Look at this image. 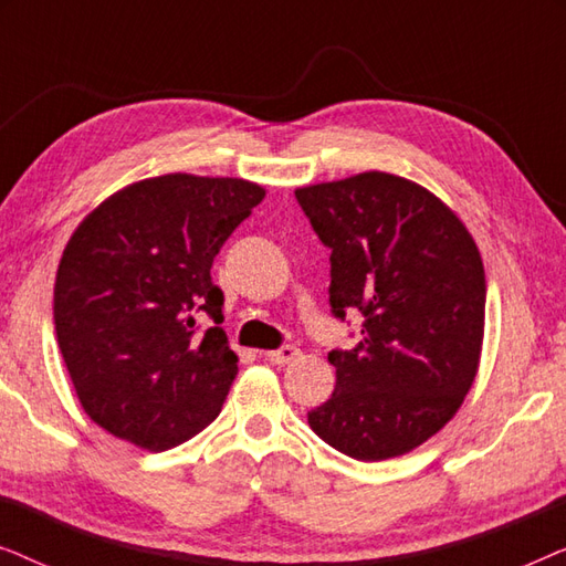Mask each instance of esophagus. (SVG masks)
Returning a JSON list of instances; mask_svg holds the SVG:
<instances>
[{
    "label": "esophagus",
    "instance_id": "1",
    "mask_svg": "<svg viewBox=\"0 0 566 566\" xmlns=\"http://www.w3.org/2000/svg\"><path fill=\"white\" fill-rule=\"evenodd\" d=\"M265 358L270 363H275V366H285V363H291V360L298 358V350L293 345H283V347H277V350L265 353Z\"/></svg>",
    "mask_w": 566,
    "mask_h": 566
}]
</instances>
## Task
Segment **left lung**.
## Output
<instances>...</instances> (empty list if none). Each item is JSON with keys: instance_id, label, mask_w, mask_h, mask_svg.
Masks as SVG:
<instances>
[{"instance_id": "8db88e82", "label": "left lung", "mask_w": 566, "mask_h": 566, "mask_svg": "<svg viewBox=\"0 0 566 566\" xmlns=\"http://www.w3.org/2000/svg\"><path fill=\"white\" fill-rule=\"evenodd\" d=\"M296 200L332 250V314H363L360 343L329 353L335 391L308 424L358 461L415 451L459 412L476 378L482 254L459 216L405 177L360 172L298 188Z\"/></svg>"}]
</instances>
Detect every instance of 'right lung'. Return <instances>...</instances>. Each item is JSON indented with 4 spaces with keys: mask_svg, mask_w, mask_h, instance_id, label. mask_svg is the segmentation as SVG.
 <instances>
[{
    "mask_svg": "<svg viewBox=\"0 0 566 566\" xmlns=\"http://www.w3.org/2000/svg\"><path fill=\"white\" fill-rule=\"evenodd\" d=\"M265 188L172 172L113 192L61 254L53 324L82 409L111 436L167 451L219 417L237 378L213 258Z\"/></svg>",
    "mask_w": 566,
    "mask_h": 566,
    "instance_id": "1",
    "label": "right lung"
}]
</instances>
